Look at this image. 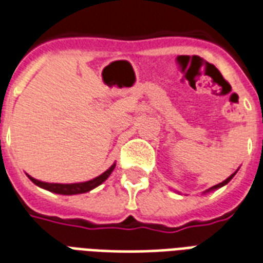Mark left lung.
Masks as SVG:
<instances>
[{"mask_svg": "<svg viewBox=\"0 0 263 263\" xmlns=\"http://www.w3.org/2000/svg\"><path fill=\"white\" fill-rule=\"evenodd\" d=\"M235 173H237V171H235ZM235 173H234V174H231V176L229 177V178H226V180L223 181V182H220V184H217V185H213V186H212V188H209V190H208V191H206V192H209V191H215V190H217V188H220V186L226 185V184H227V182H229V181H230L231 178H233V177L235 176Z\"/></svg>", "mask_w": 263, "mask_h": 263, "instance_id": "8db88e82", "label": "left lung"}]
</instances>
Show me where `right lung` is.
<instances>
[{"label":"right lung","mask_w":263,"mask_h":263,"mask_svg":"<svg viewBox=\"0 0 263 263\" xmlns=\"http://www.w3.org/2000/svg\"><path fill=\"white\" fill-rule=\"evenodd\" d=\"M116 164H112L108 170H106L103 174H100L96 178H93L90 181H86V182H77V184H52V182H43V181H39L33 177L28 176L30 178L32 182H34L36 185L40 186V188H44L50 192H54V194H61V195H77V194H85V192L92 191L93 188L99 186L102 182L108 178V176L111 174V171L114 170Z\"/></svg>","instance_id":"right-lung-1"}]
</instances>
